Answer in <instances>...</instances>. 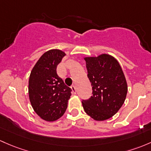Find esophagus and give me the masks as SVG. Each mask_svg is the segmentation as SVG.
I'll return each instance as SVG.
<instances>
[{
	"label": "esophagus",
	"instance_id": "34e87169",
	"mask_svg": "<svg viewBox=\"0 0 151 151\" xmlns=\"http://www.w3.org/2000/svg\"><path fill=\"white\" fill-rule=\"evenodd\" d=\"M71 90H72V91H73V93H74V94H75L76 93V92H77V90H76V87H75V85H71Z\"/></svg>",
	"mask_w": 151,
	"mask_h": 151
}]
</instances>
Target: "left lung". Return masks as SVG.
Segmentation results:
<instances>
[{"label":"left lung","instance_id":"8db88e82","mask_svg":"<svg viewBox=\"0 0 151 151\" xmlns=\"http://www.w3.org/2000/svg\"><path fill=\"white\" fill-rule=\"evenodd\" d=\"M88 77L93 96L82 100V106L90 117L104 121L117 113L124 103L127 84L117 60L108 54L86 57Z\"/></svg>","mask_w":151,"mask_h":151}]
</instances>
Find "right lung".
Returning <instances> with one entry per match:
<instances>
[{
	"mask_svg": "<svg viewBox=\"0 0 151 151\" xmlns=\"http://www.w3.org/2000/svg\"><path fill=\"white\" fill-rule=\"evenodd\" d=\"M66 55L53 49L45 52L30 74L29 98L36 114L42 119L53 122L65 113L72 91L57 74L56 68Z\"/></svg>",
	"mask_w": 151,
	"mask_h": 151,
	"instance_id": "obj_1",
	"label": "right lung"
}]
</instances>
